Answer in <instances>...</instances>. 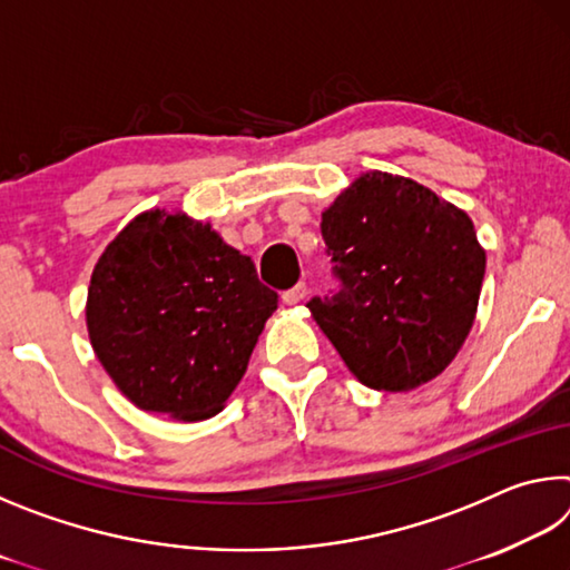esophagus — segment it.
Instances as JSON below:
<instances>
[{
	"label": "esophagus",
	"instance_id": "esophagus-1",
	"mask_svg": "<svg viewBox=\"0 0 570 570\" xmlns=\"http://www.w3.org/2000/svg\"><path fill=\"white\" fill-rule=\"evenodd\" d=\"M306 284H296V286H292V288H286V292L282 294V302L284 304H288V306H294V304H298V302H304L306 298Z\"/></svg>",
	"mask_w": 570,
	"mask_h": 570
}]
</instances>
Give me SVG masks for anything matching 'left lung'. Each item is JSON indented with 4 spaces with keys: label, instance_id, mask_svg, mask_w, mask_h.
Wrapping results in <instances>:
<instances>
[{
    "label": "left lung",
    "instance_id": "obj_1",
    "mask_svg": "<svg viewBox=\"0 0 570 570\" xmlns=\"http://www.w3.org/2000/svg\"><path fill=\"white\" fill-rule=\"evenodd\" d=\"M340 288L306 306L362 384L407 392L455 360L475 322L485 250L465 210L374 170L322 214Z\"/></svg>",
    "mask_w": 570,
    "mask_h": 570
}]
</instances>
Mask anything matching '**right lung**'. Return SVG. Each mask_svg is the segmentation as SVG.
I'll return each mask as SVG.
<instances>
[{
  "label": "right lung",
  "mask_w": 570,
  "mask_h": 570,
  "mask_svg": "<svg viewBox=\"0 0 570 570\" xmlns=\"http://www.w3.org/2000/svg\"><path fill=\"white\" fill-rule=\"evenodd\" d=\"M278 294L208 224L148 210L95 266L88 332L132 404L178 420L220 412Z\"/></svg>",
  "instance_id": "add662e5"
}]
</instances>
